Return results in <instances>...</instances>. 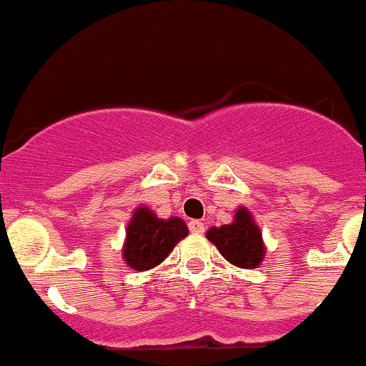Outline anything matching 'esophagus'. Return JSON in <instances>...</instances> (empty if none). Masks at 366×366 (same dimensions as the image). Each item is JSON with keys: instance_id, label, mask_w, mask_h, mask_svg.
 Returning <instances> with one entry per match:
<instances>
[{"instance_id": "34e87169", "label": "esophagus", "mask_w": 366, "mask_h": 366, "mask_svg": "<svg viewBox=\"0 0 366 366\" xmlns=\"http://www.w3.org/2000/svg\"><path fill=\"white\" fill-rule=\"evenodd\" d=\"M188 229L192 231V233H204V224L201 222V220H190L188 222Z\"/></svg>"}]
</instances>
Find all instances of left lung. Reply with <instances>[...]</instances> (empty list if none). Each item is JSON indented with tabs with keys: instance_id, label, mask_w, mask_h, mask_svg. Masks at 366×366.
Listing matches in <instances>:
<instances>
[{
	"instance_id": "1",
	"label": "left lung",
	"mask_w": 366,
	"mask_h": 366,
	"mask_svg": "<svg viewBox=\"0 0 366 366\" xmlns=\"http://www.w3.org/2000/svg\"><path fill=\"white\" fill-rule=\"evenodd\" d=\"M206 237L217 245L227 262L242 269L258 267L265 254L259 227L252 222L251 213L245 208L238 209L233 224L212 227Z\"/></svg>"
}]
</instances>
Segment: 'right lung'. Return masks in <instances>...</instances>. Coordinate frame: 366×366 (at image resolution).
I'll return each mask as SVG.
<instances>
[{
    "label": "right lung",
    "mask_w": 366,
    "mask_h": 366,
    "mask_svg": "<svg viewBox=\"0 0 366 366\" xmlns=\"http://www.w3.org/2000/svg\"><path fill=\"white\" fill-rule=\"evenodd\" d=\"M126 234V263L135 270H149L167 258L174 245L187 237L188 227L178 217L162 220L147 208H139Z\"/></svg>",
    "instance_id": "obj_1"
}]
</instances>
